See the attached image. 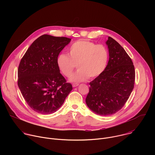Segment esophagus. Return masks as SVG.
<instances>
[{"instance_id":"34e87169","label":"esophagus","mask_w":155,"mask_h":155,"mask_svg":"<svg viewBox=\"0 0 155 155\" xmlns=\"http://www.w3.org/2000/svg\"><path fill=\"white\" fill-rule=\"evenodd\" d=\"M78 85H79L78 83H73V84H72V86H73V87H77V86H78Z\"/></svg>"}]
</instances>
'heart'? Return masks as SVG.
Listing matches in <instances>:
<instances>
[{
    "label": "heart",
    "instance_id": "b5f03b06",
    "mask_svg": "<svg viewBox=\"0 0 155 155\" xmlns=\"http://www.w3.org/2000/svg\"><path fill=\"white\" fill-rule=\"evenodd\" d=\"M69 55L59 54L56 64L61 72L69 77L76 65L78 70L71 77L73 82H80L88 78H94L105 70L108 62V53L102 45L86 40L74 42L69 48Z\"/></svg>",
    "mask_w": 155,
    "mask_h": 155
}]
</instances>
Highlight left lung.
I'll list each match as a JSON object with an SVG mask.
<instances>
[{"instance_id":"obj_1","label":"left lung","mask_w":155,"mask_h":155,"mask_svg":"<svg viewBox=\"0 0 155 155\" xmlns=\"http://www.w3.org/2000/svg\"><path fill=\"white\" fill-rule=\"evenodd\" d=\"M109 60L103 72L90 83L87 107L96 114L108 116L124 105L133 90L135 69L130 58L113 38L106 41Z\"/></svg>"}]
</instances>
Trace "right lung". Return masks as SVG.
<instances>
[{"label":"right lung","instance_id":"obj_1","mask_svg":"<svg viewBox=\"0 0 155 155\" xmlns=\"http://www.w3.org/2000/svg\"><path fill=\"white\" fill-rule=\"evenodd\" d=\"M71 40L43 35L31 44L20 61L18 85L27 104L37 113L56 112L72 90L56 64L58 56Z\"/></svg>","mask_w":155,"mask_h":155}]
</instances>
